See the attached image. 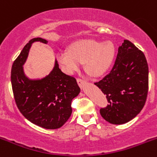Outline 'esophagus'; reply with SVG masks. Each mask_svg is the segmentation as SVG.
<instances>
[{"instance_id": "esophagus-1", "label": "esophagus", "mask_w": 157, "mask_h": 157, "mask_svg": "<svg viewBox=\"0 0 157 157\" xmlns=\"http://www.w3.org/2000/svg\"><path fill=\"white\" fill-rule=\"evenodd\" d=\"M77 83H78V85L80 86V87H82L84 84L87 83V81L84 80H82V79H77Z\"/></svg>"}]
</instances>
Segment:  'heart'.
<instances>
[{
	"label": "heart",
	"instance_id": "1",
	"mask_svg": "<svg viewBox=\"0 0 157 157\" xmlns=\"http://www.w3.org/2000/svg\"><path fill=\"white\" fill-rule=\"evenodd\" d=\"M115 52V45L111 41L101 42L96 39H82L72 43L69 50L59 51L56 57L67 74H74L84 63L86 71L90 75L99 77L111 67Z\"/></svg>",
	"mask_w": 157,
	"mask_h": 157
}]
</instances>
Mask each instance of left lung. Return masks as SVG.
<instances>
[{
  "mask_svg": "<svg viewBox=\"0 0 157 157\" xmlns=\"http://www.w3.org/2000/svg\"><path fill=\"white\" fill-rule=\"evenodd\" d=\"M94 84L106 94L109 103L100 110L104 119L114 125L128 122L141 112L147 98L149 68L144 53L124 40L112 70Z\"/></svg>",
  "mask_w": 157,
  "mask_h": 157,
  "instance_id": "obj_1",
  "label": "left lung"
}]
</instances>
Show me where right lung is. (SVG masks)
Returning a JSON list of instances; mask_svg holds the SVG:
<instances>
[{"label": "right lung", "instance_id": "add662e5", "mask_svg": "<svg viewBox=\"0 0 157 157\" xmlns=\"http://www.w3.org/2000/svg\"><path fill=\"white\" fill-rule=\"evenodd\" d=\"M47 44L42 38L32 39L25 45L11 68V85L16 105L29 121L47 129L60 128L72 114L71 101L80 94L74 77L61 71L55 59L54 67L42 78L31 79L24 71V64L34 42Z\"/></svg>", "mask_w": 157, "mask_h": 157}]
</instances>
